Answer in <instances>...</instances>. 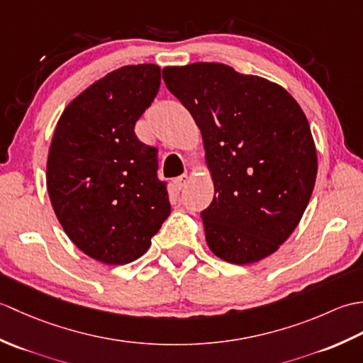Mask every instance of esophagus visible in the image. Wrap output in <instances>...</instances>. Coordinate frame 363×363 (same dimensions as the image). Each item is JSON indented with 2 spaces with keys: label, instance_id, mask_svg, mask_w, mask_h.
Listing matches in <instances>:
<instances>
[{
  "label": "esophagus",
  "instance_id": "obj_1",
  "mask_svg": "<svg viewBox=\"0 0 363 363\" xmlns=\"http://www.w3.org/2000/svg\"><path fill=\"white\" fill-rule=\"evenodd\" d=\"M189 184V176L187 174H181V176H177L176 179H174V186L177 187V189H184Z\"/></svg>",
  "mask_w": 363,
  "mask_h": 363
}]
</instances>
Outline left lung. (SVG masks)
<instances>
[{"label":"left lung","instance_id":"8db88e82","mask_svg":"<svg viewBox=\"0 0 363 363\" xmlns=\"http://www.w3.org/2000/svg\"><path fill=\"white\" fill-rule=\"evenodd\" d=\"M162 74L203 135L215 187L201 212L211 251L235 265L265 259L298 226L317 179L303 109L277 84L225 64L165 67Z\"/></svg>","mask_w":363,"mask_h":363}]
</instances>
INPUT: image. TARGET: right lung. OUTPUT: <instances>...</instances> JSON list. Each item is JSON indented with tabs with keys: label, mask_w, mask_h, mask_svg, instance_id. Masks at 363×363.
I'll list each match as a JSON object with an SVG mask.
<instances>
[{
	"label": "right lung",
	"mask_w": 363,
	"mask_h": 363,
	"mask_svg": "<svg viewBox=\"0 0 363 363\" xmlns=\"http://www.w3.org/2000/svg\"><path fill=\"white\" fill-rule=\"evenodd\" d=\"M159 87L157 65L121 67L76 96L54 130L46 164L52 209L70 240L103 264L143 256L172 212L157 148L134 133Z\"/></svg>",
	"instance_id": "add662e5"
}]
</instances>
